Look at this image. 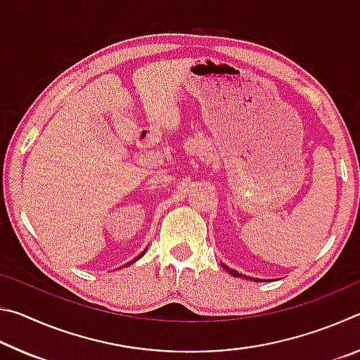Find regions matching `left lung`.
<instances>
[{
  "label": "left lung",
  "instance_id": "left-lung-1",
  "mask_svg": "<svg viewBox=\"0 0 360 360\" xmlns=\"http://www.w3.org/2000/svg\"><path fill=\"white\" fill-rule=\"evenodd\" d=\"M222 266L225 268V270H227V271L230 273V275H231V276H238V278H240V276H243V275H240V273H238V271H236V270H231V268H229L227 265H224V264H222Z\"/></svg>",
  "mask_w": 360,
  "mask_h": 360
}]
</instances>
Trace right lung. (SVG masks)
I'll return each instance as SVG.
<instances>
[{
  "mask_svg": "<svg viewBox=\"0 0 360 360\" xmlns=\"http://www.w3.org/2000/svg\"><path fill=\"white\" fill-rule=\"evenodd\" d=\"M141 255H143V254H141ZM141 255H139V257H141ZM139 257H138V259H139ZM133 262H135V260H133ZM130 264H131V262H130Z\"/></svg>",
  "mask_w": 360,
  "mask_h": 360,
  "instance_id": "1",
  "label": "right lung"
}]
</instances>
